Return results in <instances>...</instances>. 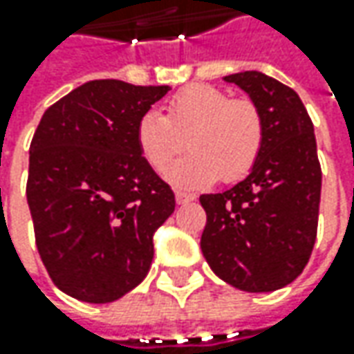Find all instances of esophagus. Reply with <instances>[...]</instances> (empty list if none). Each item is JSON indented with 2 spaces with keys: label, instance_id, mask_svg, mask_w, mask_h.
<instances>
[{
  "label": "esophagus",
  "instance_id": "obj_1",
  "mask_svg": "<svg viewBox=\"0 0 354 354\" xmlns=\"http://www.w3.org/2000/svg\"><path fill=\"white\" fill-rule=\"evenodd\" d=\"M195 198H197L195 193H187V191H181V189L175 191V201H177L179 205H187V203H191V201H195Z\"/></svg>",
  "mask_w": 354,
  "mask_h": 354
}]
</instances>
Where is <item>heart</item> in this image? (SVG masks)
<instances>
[{
    "label": "heart",
    "mask_w": 354,
    "mask_h": 354,
    "mask_svg": "<svg viewBox=\"0 0 354 354\" xmlns=\"http://www.w3.org/2000/svg\"><path fill=\"white\" fill-rule=\"evenodd\" d=\"M264 133V116L252 98H230L218 86L191 84L171 96L163 116H140L136 143L145 163L163 173L183 151L187 138L191 153L167 177L181 187H203L218 177L226 183L244 177L262 153Z\"/></svg>",
    "instance_id": "b5f03b06"
}]
</instances>
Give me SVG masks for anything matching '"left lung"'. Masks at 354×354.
I'll return each instance as SVG.
<instances>
[{
  "mask_svg": "<svg viewBox=\"0 0 354 354\" xmlns=\"http://www.w3.org/2000/svg\"><path fill=\"white\" fill-rule=\"evenodd\" d=\"M264 116V147L250 175L225 193L201 195V250L211 270L242 292H274L297 278L317 238L321 165L313 122L297 92L246 71L225 76Z\"/></svg>",
  "mask_w": 354,
  "mask_h": 354,
  "instance_id": "1",
  "label": "left lung"
}]
</instances>
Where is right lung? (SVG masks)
<instances>
[{"label":"right lung","mask_w":354,"mask_h":354,"mask_svg":"<svg viewBox=\"0 0 354 354\" xmlns=\"http://www.w3.org/2000/svg\"><path fill=\"white\" fill-rule=\"evenodd\" d=\"M169 86L90 80L48 106L29 153L27 203L53 283L88 304L116 301L153 260V232L175 195L136 143V126Z\"/></svg>","instance_id":"right-lung-1"}]
</instances>
